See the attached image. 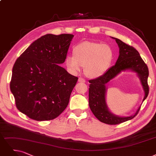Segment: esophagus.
I'll return each instance as SVG.
<instances>
[{
    "instance_id": "obj_1",
    "label": "esophagus",
    "mask_w": 156,
    "mask_h": 156,
    "mask_svg": "<svg viewBox=\"0 0 156 156\" xmlns=\"http://www.w3.org/2000/svg\"><path fill=\"white\" fill-rule=\"evenodd\" d=\"M79 82L80 83H86V80L83 77H79Z\"/></svg>"
}]
</instances>
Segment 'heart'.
I'll list each match as a JSON object with an SVG mask.
<instances>
[{
	"label": "heart",
	"mask_w": 156,
	"mask_h": 156,
	"mask_svg": "<svg viewBox=\"0 0 156 156\" xmlns=\"http://www.w3.org/2000/svg\"><path fill=\"white\" fill-rule=\"evenodd\" d=\"M73 55H68L66 65L72 72H79L84 66L87 76L97 78L107 71L113 59V52L107 44L93 41L79 43L73 50Z\"/></svg>",
	"instance_id": "heart-1"
}]
</instances>
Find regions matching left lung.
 I'll return each mask as SVG.
<instances>
[{
	"label": "left lung",
	"instance_id": "left-lung-1",
	"mask_svg": "<svg viewBox=\"0 0 156 156\" xmlns=\"http://www.w3.org/2000/svg\"><path fill=\"white\" fill-rule=\"evenodd\" d=\"M120 48V55L115 65L105 72L102 76L95 79L89 80V105L92 113L100 121L109 124L117 125L134 118L140 109V107L135 115L128 117H119L112 114L108 110L105 104V91L106 84L122 71L130 69L138 74L143 90L145 91L144 101L149 93L148 85V68L146 63L141 58L139 52L133 46L123 42L119 39L113 38Z\"/></svg>",
	"mask_w": 156,
	"mask_h": 156
}]
</instances>
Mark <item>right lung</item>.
Listing matches in <instances>:
<instances>
[{
    "mask_svg": "<svg viewBox=\"0 0 156 156\" xmlns=\"http://www.w3.org/2000/svg\"><path fill=\"white\" fill-rule=\"evenodd\" d=\"M73 37L45 34L15 61L10 89L17 109L30 119L51 120L66 108L78 77L58 64L65 61Z\"/></svg>",
    "mask_w": 156,
    "mask_h": 156,
    "instance_id": "right-lung-1",
    "label": "right lung"
}]
</instances>
